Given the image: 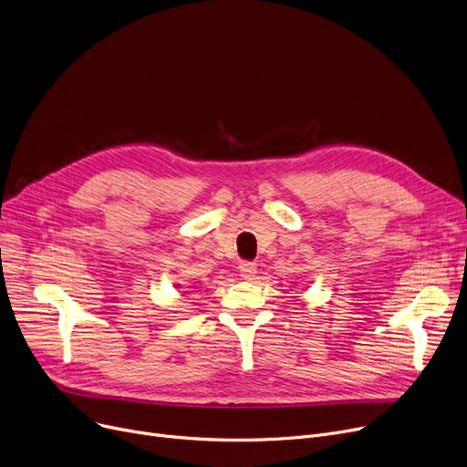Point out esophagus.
Wrapping results in <instances>:
<instances>
[{
	"label": "esophagus",
	"mask_w": 467,
	"mask_h": 467,
	"mask_svg": "<svg viewBox=\"0 0 467 467\" xmlns=\"http://www.w3.org/2000/svg\"><path fill=\"white\" fill-rule=\"evenodd\" d=\"M238 271H240V276H242V278L252 280V278L255 276V273H257V265L252 263V261H242V263L238 265Z\"/></svg>",
	"instance_id": "esophagus-1"
}]
</instances>
